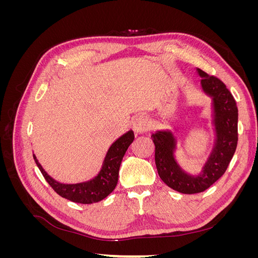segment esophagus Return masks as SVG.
<instances>
[{
	"instance_id": "1",
	"label": "esophagus",
	"mask_w": 258,
	"mask_h": 258,
	"mask_svg": "<svg viewBox=\"0 0 258 258\" xmlns=\"http://www.w3.org/2000/svg\"><path fill=\"white\" fill-rule=\"evenodd\" d=\"M151 127V122L145 115H138L132 121V128L137 134H144Z\"/></svg>"
}]
</instances>
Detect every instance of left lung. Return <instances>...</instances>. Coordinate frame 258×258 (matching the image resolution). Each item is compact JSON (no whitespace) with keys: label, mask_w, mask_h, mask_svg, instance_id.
<instances>
[{"label":"left lung","mask_w":258,"mask_h":258,"mask_svg":"<svg viewBox=\"0 0 258 258\" xmlns=\"http://www.w3.org/2000/svg\"><path fill=\"white\" fill-rule=\"evenodd\" d=\"M201 87L213 101L215 142L200 174L190 175L178 166L174 158L175 139L171 131L152 135L155 144V163L163 183L182 194L205 191L227 170L238 144V107L226 85L215 76L197 69Z\"/></svg>","instance_id":"8db88e82"}]
</instances>
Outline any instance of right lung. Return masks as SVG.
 I'll return each mask as SVG.
<instances>
[{
	"instance_id": "1",
	"label": "right lung",
	"mask_w": 258,
	"mask_h": 258,
	"mask_svg": "<svg viewBox=\"0 0 258 258\" xmlns=\"http://www.w3.org/2000/svg\"><path fill=\"white\" fill-rule=\"evenodd\" d=\"M134 140L135 135L132 130L128 131L127 134H124L119 139H117L111 147L108 148L99 174L90 179V181L83 183H59L45 172L40 162L37 161L35 155H33V158L46 181L59 196L70 201L76 202V204H95V202L101 201L107 197L115 189L117 181H118V172L122 157L128 150L129 145L134 142Z\"/></svg>"
}]
</instances>
